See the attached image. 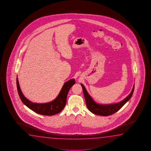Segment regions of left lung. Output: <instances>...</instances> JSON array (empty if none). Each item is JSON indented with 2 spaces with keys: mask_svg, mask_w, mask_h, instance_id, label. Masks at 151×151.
Wrapping results in <instances>:
<instances>
[{
  "mask_svg": "<svg viewBox=\"0 0 151 151\" xmlns=\"http://www.w3.org/2000/svg\"><path fill=\"white\" fill-rule=\"evenodd\" d=\"M82 86L83 92L84 94V98L86 102V105L88 109L91 113L96 115H100L102 116H107L112 115L116 113L119 110L126 102L130 99V98L133 95L134 90V85L133 86V89L130 94L128 95L127 97L123 100L119 102L115 103L113 104H99L95 102L92 97L90 96L88 92H87V90L84 86L81 84Z\"/></svg>",
  "mask_w": 151,
  "mask_h": 151,
  "instance_id": "obj_1",
  "label": "left lung"
}]
</instances>
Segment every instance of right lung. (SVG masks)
Listing matches in <instances>:
<instances>
[{
  "label": "right lung",
  "mask_w": 151,
  "mask_h": 151,
  "mask_svg": "<svg viewBox=\"0 0 151 151\" xmlns=\"http://www.w3.org/2000/svg\"><path fill=\"white\" fill-rule=\"evenodd\" d=\"M76 83L74 79L70 80L64 83L57 97L51 102L38 104L31 101L23 95L18 82V78L16 79V84L18 95L22 101L30 109L34 112L46 116H52L61 112L64 108L67 102V95L69 90Z\"/></svg>",
  "instance_id": "right-lung-1"
}]
</instances>
